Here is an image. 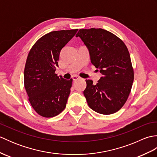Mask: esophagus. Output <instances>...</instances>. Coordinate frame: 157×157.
Masks as SVG:
<instances>
[{"mask_svg": "<svg viewBox=\"0 0 157 157\" xmlns=\"http://www.w3.org/2000/svg\"><path fill=\"white\" fill-rule=\"evenodd\" d=\"M73 81H75V80H78V79H81V78L80 77H79V76H77V75H74V76H73Z\"/></svg>", "mask_w": 157, "mask_h": 157, "instance_id": "esophagus-1", "label": "esophagus"}]
</instances>
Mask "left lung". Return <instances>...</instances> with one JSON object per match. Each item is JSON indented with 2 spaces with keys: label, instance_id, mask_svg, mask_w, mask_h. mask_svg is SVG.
I'll return each instance as SVG.
<instances>
[{
  "label": "left lung",
  "instance_id": "obj_1",
  "mask_svg": "<svg viewBox=\"0 0 157 157\" xmlns=\"http://www.w3.org/2000/svg\"><path fill=\"white\" fill-rule=\"evenodd\" d=\"M76 37L87 46L91 63L102 75L96 84L86 80L84 94L88 106L102 115L116 113L128 100L134 82L128 48L117 36L101 28L80 29Z\"/></svg>",
  "mask_w": 157,
  "mask_h": 157
}]
</instances>
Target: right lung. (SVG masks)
<instances>
[{
    "label": "right lung",
    "instance_id": "obj_1",
    "mask_svg": "<svg viewBox=\"0 0 157 157\" xmlns=\"http://www.w3.org/2000/svg\"><path fill=\"white\" fill-rule=\"evenodd\" d=\"M78 29L54 31L38 40L29 51L24 69V86L32 106L38 115L53 117L65 109L72 79L55 73L61 49Z\"/></svg>",
    "mask_w": 157,
    "mask_h": 157
}]
</instances>
